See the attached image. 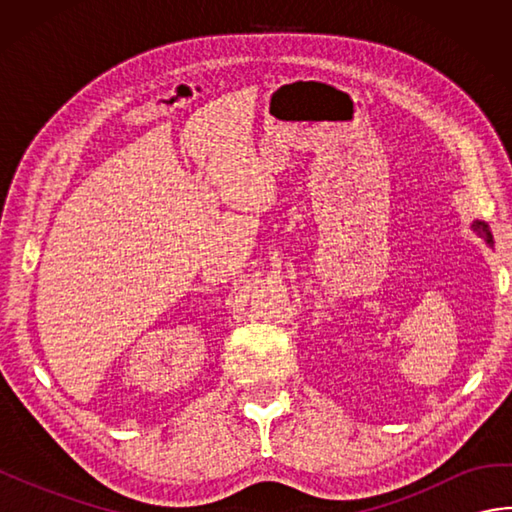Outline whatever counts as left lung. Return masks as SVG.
I'll return each mask as SVG.
<instances>
[{"label": "left lung", "mask_w": 512, "mask_h": 512, "mask_svg": "<svg viewBox=\"0 0 512 512\" xmlns=\"http://www.w3.org/2000/svg\"><path fill=\"white\" fill-rule=\"evenodd\" d=\"M473 231L480 233L482 237H486L488 244H493V237H491V231H488V226L484 222H473Z\"/></svg>", "instance_id": "left-lung-1"}]
</instances>
